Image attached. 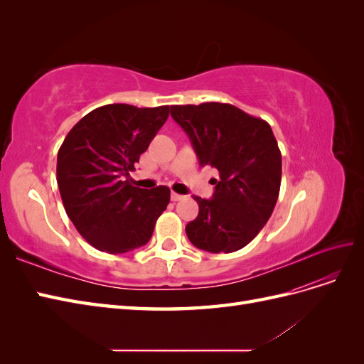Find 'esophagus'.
<instances>
[{"mask_svg": "<svg viewBox=\"0 0 364 364\" xmlns=\"http://www.w3.org/2000/svg\"><path fill=\"white\" fill-rule=\"evenodd\" d=\"M182 199H185V196L178 194V193H171V200H173V202H179V200H182Z\"/></svg>", "mask_w": 364, "mask_h": 364, "instance_id": "1", "label": "esophagus"}]
</instances>
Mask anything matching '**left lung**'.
I'll return each instance as SVG.
<instances>
[{
  "label": "left lung",
  "mask_w": 364,
  "mask_h": 364,
  "mask_svg": "<svg viewBox=\"0 0 364 364\" xmlns=\"http://www.w3.org/2000/svg\"><path fill=\"white\" fill-rule=\"evenodd\" d=\"M200 167L218 170L213 199L194 197L199 215L185 228L191 243L211 253L243 249L267 223L281 186V151L267 121L228 103L171 106Z\"/></svg>",
  "instance_id": "obj_1"
}]
</instances>
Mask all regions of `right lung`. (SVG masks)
<instances>
[{
  "mask_svg": "<svg viewBox=\"0 0 364 364\" xmlns=\"http://www.w3.org/2000/svg\"><path fill=\"white\" fill-rule=\"evenodd\" d=\"M170 106L106 105L85 115L58 153L62 202L95 249L126 253L149 243L170 203L168 186L144 190L124 181L164 126Z\"/></svg>",
  "mask_w": 364,
  "mask_h": 364,
  "instance_id": "obj_1",
  "label": "right lung"
}]
</instances>
